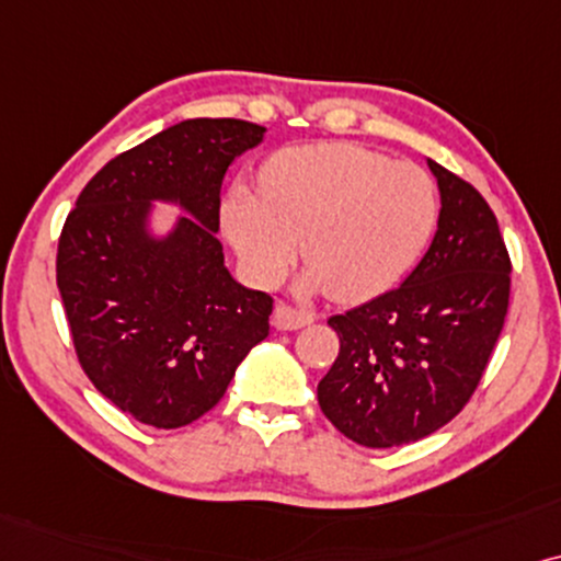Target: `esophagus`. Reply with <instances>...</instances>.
Returning a JSON list of instances; mask_svg holds the SVG:
<instances>
[{
    "mask_svg": "<svg viewBox=\"0 0 561 561\" xmlns=\"http://www.w3.org/2000/svg\"><path fill=\"white\" fill-rule=\"evenodd\" d=\"M312 312H305V310H297L293 305H285L279 302L274 308V325L279 328V331H297V328H305L312 323Z\"/></svg>",
    "mask_w": 561,
    "mask_h": 561,
    "instance_id": "esophagus-1",
    "label": "esophagus"
}]
</instances>
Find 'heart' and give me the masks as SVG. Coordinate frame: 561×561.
I'll use <instances>...</instances> for the list:
<instances>
[{
	"mask_svg": "<svg viewBox=\"0 0 561 561\" xmlns=\"http://www.w3.org/2000/svg\"><path fill=\"white\" fill-rule=\"evenodd\" d=\"M259 190L233 186L222 220L259 285L287 272L300 249L302 289L358 302L390 289L428 243L436 184L421 167L351 144L297 146L264 163Z\"/></svg>",
	"mask_w": 561,
	"mask_h": 561,
	"instance_id": "b5f03b06",
	"label": "heart"
}]
</instances>
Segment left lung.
Returning a JSON list of instances; mask_svg holds the SVG:
<instances>
[{
  "instance_id": "1",
  "label": "left lung",
  "mask_w": 561,
  "mask_h": 561,
  "mask_svg": "<svg viewBox=\"0 0 561 561\" xmlns=\"http://www.w3.org/2000/svg\"><path fill=\"white\" fill-rule=\"evenodd\" d=\"M438 230L398 289L333 316L341 348L318 385L323 415L351 442L392 449L467 405L503 331L511 256L497 218L465 179L428 159Z\"/></svg>"
}]
</instances>
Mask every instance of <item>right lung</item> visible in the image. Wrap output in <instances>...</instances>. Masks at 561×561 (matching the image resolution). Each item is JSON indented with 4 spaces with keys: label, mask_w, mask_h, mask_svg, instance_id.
I'll use <instances>...</instances> for the list:
<instances>
[{
    "label": "right lung",
    "mask_w": 561,
    "mask_h": 561,
    "mask_svg": "<svg viewBox=\"0 0 561 561\" xmlns=\"http://www.w3.org/2000/svg\"><path fill=\"white\" fill-rule=\"evenodd\" d=\"M264 133L233 117L171 125L104 163L64 222L56 282L81 369L153 428L218 405L268 335L274 300L238 285L218 241L222 176ZM153 202L187 213L163 239L147 230Z\"/></svg>",
    "instance_id": "right-lung-1"
}]
</instances>
